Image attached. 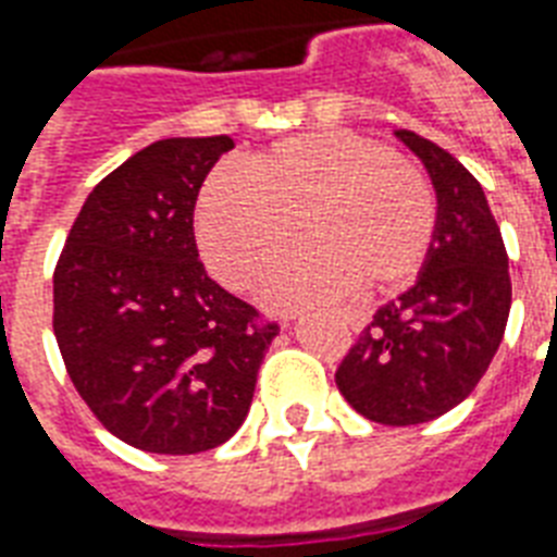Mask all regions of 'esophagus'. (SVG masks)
<instances>
[{
  "label": "esophagus",
  "mask_w": 557,
  "mask_h": 557,
  "mask_svg": "<svg viewBox=\"0 0 557 557\" xmlns=\"http://www.w3.org/2000/svg\"><path fill=\"white\" fill-rule=\"evenodd\" d=\"M349 326H352V330H358V326H361V321H358V318H349Z\"/></svg>",
  "instance_id": "1"
}]
</instances>
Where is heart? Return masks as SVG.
Masks as SVG:
<instances>
[{
	"label": "heart",
	"mask_w": 557,
	"mask_h": 557,
	"mask_svg": "<svg viewBox=\"0 0 557 557\" xmlns=\"http://www.w3.org/2000/svg\"><path fill=\"white\" fill-rule=\"evenodd\" d=\"M304 248L257 283L271 309L330 304L356 286L384 295L422 269L436 231L431 182L387 147L349 133H306L222 170L199 196L196 227L222 283L245 288L292 239Z\"/></svg>",
	"instance_id": "1"
}]
</instances>
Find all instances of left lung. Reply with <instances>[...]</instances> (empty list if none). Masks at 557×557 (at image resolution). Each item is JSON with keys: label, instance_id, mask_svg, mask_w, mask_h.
Returning <instances> with one entry per match:
<instances>
[{"label": "left lung", "instance_id": "left-lung-1", "mask_svg": "<svg viewBox=\"0 0 557 557\" xmlns=\"http://www.w3.org/2000/svg\"><path fill=\"white\" fill-rule=\"evenodd\" d=\"M393 135L431 176L436 231L413 286L372 314L335 381L364 419L405 428L471 396L506 332L511 280L480 182L422 135Z\"/></svg>", "mask_w": 557, "mask_h": 557}]
</instances>
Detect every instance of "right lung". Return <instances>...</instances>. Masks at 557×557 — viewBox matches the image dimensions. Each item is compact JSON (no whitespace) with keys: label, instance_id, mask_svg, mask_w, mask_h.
Listing matches in <instances>:
<instances>
[{"label":"right lung","instance_id":"right-lung-1","mask_svg":"<svg viewBox=\"0 0 557 557\" xmlns=\"http://www.w3.org/2000/svg\"><path fill=\"white\" fill-rule=\"evenodd\" d=\"M227 135L164 138L86 196L54 271L69 379L117 440L201 454L239 431L277 326L213 283L193 208Z\"/></svg>","mask_w":557,"mask_h":557}]
</instances>
